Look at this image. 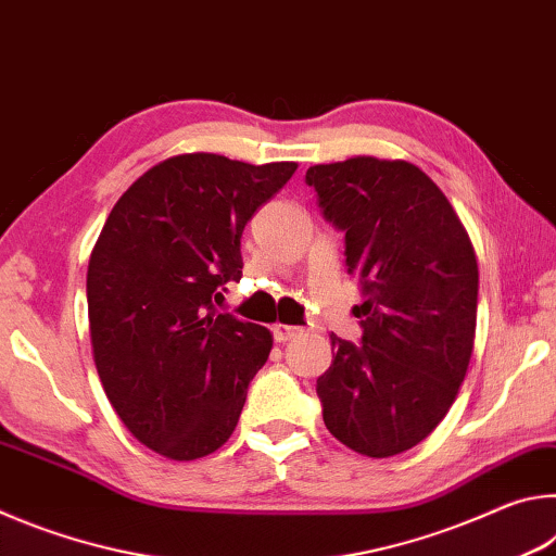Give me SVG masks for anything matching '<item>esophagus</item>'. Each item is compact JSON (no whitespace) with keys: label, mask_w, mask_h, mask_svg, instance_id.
Here are the masks:
<instances>
[{"label":"esophagus","mask_w":556,"mask_h":556,"mask_svg":"<svg viewBox=\"0 0 556 556\" xmlns=\"http://www.w3.org/2000/svg\"><path fill=\"white\" fill-rule=\"evenodd\" d=\"M271 333H275V341L287 343L291 338H296L301 333L299 326H289V324H275L271 326Z\"/></svg>","instance_id":"1"}]
</instances>
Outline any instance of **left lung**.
<instances>
[{"label": "left lung", "instance_id": "8db88e82", "mask_svg": "<svg viewBox=\"0 0 556 556\" xmlns=\"http://www.w3.org/2000/svg\"><path fill=\"white\" fill-rule=\"evenodd\" d=\"M345 232L363 294V343L331 333L316 392L326 429L370 458L417 446L454 404L476 341L478 262L458 213L404 159L351 156L306 172Z\"/></svg>", "mask_w": 556, "mask_h": 556}]
</instances>
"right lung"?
I'll list each match as a JSON object with an SVG mask.
<instances>
[{"instance_id": "1", "label": "right lung", "mask_w": 556, "mask_h": 556, "mask_svg": "<svg viewBox=\"0 0 556 556\" xmlns=\"http://www.w3.org/2000/svg\"><path fill=\"white\" fill-rule=\"evenodd\" d=\"M294 172L178 154L139 176L102 225L88 262L92 357L122 425L159 456L203 458L238 427L271 333L213 299L240 281L244 225Z\"/></svg>"}]
</instances>
